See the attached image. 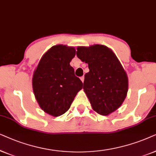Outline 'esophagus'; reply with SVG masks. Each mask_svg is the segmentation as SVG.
<instances>
[{"label": "esophagus", "instance_id": "34e87169", "mask_svg": "<svg viewBox=\"0 0 156 156\" xmlns=\"http://www.w3.org/2000/svg\"><path fill=\"white\" fill-rule=\"evenodd\" d=\"M80 80H81V81L83 83L84 82V76H82L80 77Z\"/></svg>", "mask_w": 156, "mask_h": 156}]
</instances>
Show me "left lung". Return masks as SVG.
<instances>
[{
    "label": "left lung",
    "instance_id": "8db88e82",
    "mask_svg": "<svg viewBox=\"0 0 156 156\" xmlns=\"http://www.w3.org/2000/svg\"><path fill=\"white\" fill-rule=\"evenodd\" d=\"M76 55L88 64L83 89L93 109L103 115L113 113L122 105L128 88L127 74L120 61L102 45L78 47Z\"/></svg>",
    "mask_w": 156,
    "mask_h": 156
}]
</instances>
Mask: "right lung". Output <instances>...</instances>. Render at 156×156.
<instances>
[{
  "instance_id": "right-lung-1",
  "label": "right lung",
  "mask_w": 156,
  "mask_h": 156,
  "mask_svg": "<svg viewBox=\"0 0 156 156\" xmlns=\"http://www.w3.org/2000/svg\"><path fill=\"white\" fill-rule=\"evenodd\" d=\"M76 55L73 47L58 45L41 58L33 77V89L40 107L45 113L57 116L68 109L74 98L83 88L75 76L70 62Z\"/></svg>"
}]
</instances>
